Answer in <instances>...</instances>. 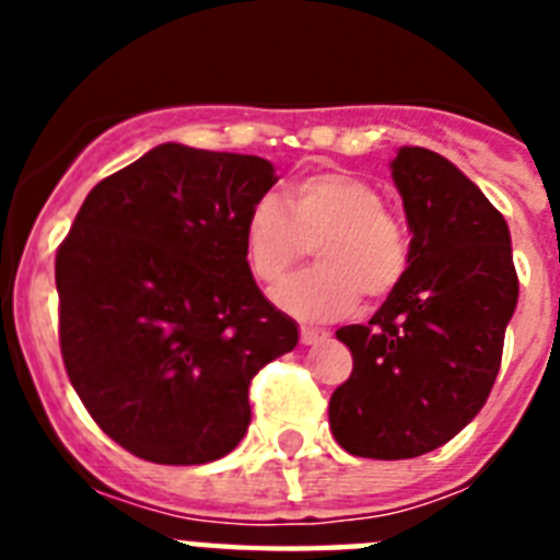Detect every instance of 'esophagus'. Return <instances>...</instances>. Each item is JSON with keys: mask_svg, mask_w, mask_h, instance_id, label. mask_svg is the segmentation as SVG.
<instances>
[{"mask_svg": "<svg viewBox=\"0 0 560 560\" xmlns=\"http://www.w3.org/2000/svg\"><path fill=\"white\" fill-rule=\"evenodd\" d=\"M328 330L325 328H300V341L303 345H319V341L328 339Z\"/></svg>", "mask_w": 560, "mask_h": 560, "instance_id": "1", "label": "esophagus"}]
</instances>
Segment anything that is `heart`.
<instances>
[{
	"label": "heart",
	"mask_w": 560,
	"mask_h": 560,
	"mask_svg": "<svg viewBox=\"0 0 560 560\" xmlns=\"http://www.w3.org/2000/svg\"><path fill=\"white\" fill-rule=\"evenodd\" d=\"M283 206L260 196L244 215V255L257 283L277 285L314 246L319 266L275 291L289 314L328 323L361 294L384 300L409 269V241L370 182L345 171L308 173L285 187Z\"/></svg>",
	"instance_id": "heart-1"
}]
</instances>
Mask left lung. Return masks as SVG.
Returning a JSON list of instances; mask_svg holds the SVG:
<instances>
[{
  "label": "left lung",
  "mask_w": 560,
  "mask_h": 560,
  "mask_svg": "<svg viewBox=\"0 0 560 560\" xmlns=\"http://www.w3.org/2000/svg\"><path fill=\"white\" fill-rule=\"evenodd\" d=\"M393 179L409 269L368 325L336 330L353 373L328 407L336 443L370 459L434 452L477 418L518 300L511 232L468 176L440 153L400 148Z\"/></svg>",
  "instance_id": "8db88e82"
}]
</instances>
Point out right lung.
Segmentation results:
<instances>
[{"mask_svg":"<svg viewBox=\"0 0 560 560\" xmlns=\"http://www.w3.org/2000/svg\"><path fill=\"white\" fill-rule=\"evenodd\" d=\"M260 156L165 142L92 187L56 255L63 368L133 457L201 465L249 427V384L294 350L260 294L244 215L275 185Z\"/></svg>","mask_w":560,"mask_h":560,"instance_id":"obj_1","label":"right lung"}]
</instances>
